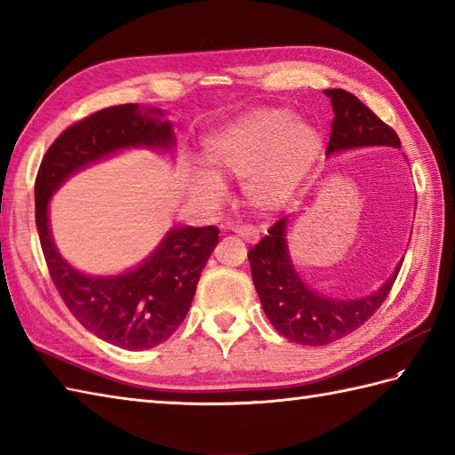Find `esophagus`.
<instances>
[{
	"label": "esophagus",
	"mask_w": 455,
	"mask_h": 455,
	"mask_svg": "<svg viewBox=\"0 0 455 455\" xmlns=\"http://www.w3.org/2000/svg\"><path fill=\"white\" fill-rule=\"evenodd\" d=\"M236 235H238L240 238H244L246 243H258L259 230H258L256 227H252V225H244V227H238V228H236Z\"/></svg>",
	"instance_id": "34e87169"
}]
</instances>
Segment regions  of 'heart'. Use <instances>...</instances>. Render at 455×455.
Returning a JSON list of instances; mask_svg holds the SVG:
<instances>
[{
  "mask_svg": "<svg viewBox=\"0 0 455 455\" xmlns=\"http://www.w3.org/2000/svg\"><path fill=\"white\" fill-rule=\"evenodd\" d=\"M321 154L315 127L293 121L285 109H254L203 140L205 172L191 176V191L207 203L220 197L225 180H243L250 205L269 211L282 205Z\"/></svg>",
  "mask_w": 455,
  "mask_h": 455,
  "instance_id": "b5f03b06",
  "label": "heart"
}]
</instances>
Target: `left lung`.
Masks as SVG:
<instances>
[{
  "label": "left lung",
  "instance_id": "obj_1",
  "mask_svg": "<svg viewBox=\"0 0 455 455\" xmlns=\"http://www.w3.org/2000/svg\"><path fill=\"white\" fill-rule=\"evenodd\" d=\"M324 93L331 98L334 109L326 154L375 144L401 148L399 134L355 95L346 90H324ZM248 259L258 297L269 323L287 340L303 346H326L357 331L387 299L403 266L395 269L381 289L363 299L338 301L318 295L301 282L289 259L285 217L279 219L269 228L267 236L252 246Z\"/></svg>",
  "mask_w": 455,
  "mask_h": 455
}]
</instances>
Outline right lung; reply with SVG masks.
<instances>
[{
    "instance_id": "1",
    "label": "right lung",
    "mask_w": 455,
    "mask_h": 455,
    "mask_svg": "<svg viewBox=\"0 0 455 455\" xmlns=\"http://www.w3.org/2000/svg\"><path fill=\"white\" fill-rule=\"evenodd\" d=\"M162 111L124 103L95 111L60 132L43 156L35 180V220L48 274L76 321L124 350L166 342L186 318L199 275L219 244V228H173L147 262L117 277H90L66 264L48 230V199L90 162L121 148H170L173 131Z\"/></svg>"
}]
</instances>
